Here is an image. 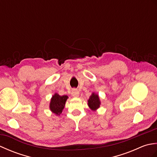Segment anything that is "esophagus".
<instances>
[{
	"label": "esophagus",
	"instance_id": "obj_1",
	"mask_svg": "<svg viewBox=\"0 0 157 157\" xmlns=\"http://www.w3.org/2000/svg\"><path fill=\"white\" fill-rule=\"evenodd\" d=\"M79 92L78 90H76V89L72 90L71 95L73 96V97H78V96H79Z\"/></svg>",
	"mask_w": 157,
	"mask_h": 157
}]
</instances>
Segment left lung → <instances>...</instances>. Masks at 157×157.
Segmentation results:
<instances>
[{"label": "left lung", "mask_w": 157, "mask_h": 157, "mask_svg": "<svg viewBox=\"0 0 157 157\" xmlns=\"http://www.w3.org/2000/svg\"><path fill=\"white\" fill-rule=\"evenodd\" d=\"M88 102V105L90 106V108L92 110H94V111L96 109L99 108L100 104H101V102H100V101H99L98 96L97 94H95L94 93H93V94L90 96V97Z\"/></svg>", "instance_id": "1"}]
</instances>
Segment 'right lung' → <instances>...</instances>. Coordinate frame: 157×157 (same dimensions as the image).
Masks as SVG:
<instances>
[{
	"mask_svg": "<svg viewBox=\"0 0 157 157\" xmlns=\"http://www.w3.org/2000/svg\"><path fill=\"white\" fill-rule=\"evenodd\" d=\"M68 96L66 95L60 96L57 94H55L51 98L50 109L55 114L59 115L62 112L63 109H64L65 102Z\"/></svg>",
	"mask_w": 157,
	"mask_h": 157,
	"instance_id": "1",
	"label": "right lung"
}]
</instances>
